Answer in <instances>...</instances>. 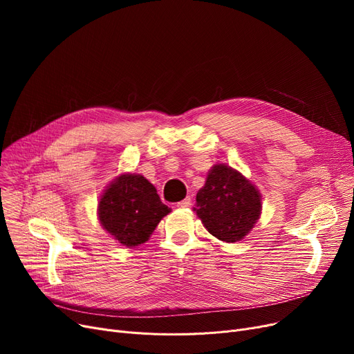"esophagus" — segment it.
<instances>
[{"instance_id":"34e87169","label":"esophagus","mask_w":354,"mask_h":354,"mask_svg":"<svg viewBox=\"0 0 354 354\" xmlns=\"http://www.w3.org/2000/svg\"><path fill=\"white\" fill-rule=\"evenodd\" d=\"M192 205V201H191V198H185L183 201H180V202H178L176 203V207L178 208H189Z\"/></svg>"}]
</instances>
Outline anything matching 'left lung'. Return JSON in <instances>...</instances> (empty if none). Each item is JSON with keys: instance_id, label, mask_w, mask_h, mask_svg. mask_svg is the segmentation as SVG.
I'll list each match as a JSON object with an SVG mask.
<instances>
[{"instance_id": "8db88e82", "label": "left lung", "mask_w": 354, "mask_h": 354, "mask_svg": "<svg viewBox=\"0 0 354 354\" xmlns=\"http://www.w3.org/2000/svg\"><path fill=\"white\" fill-rule=\"evenodd\" d=\"M261 195L254 185L227 165H214L196 194V212L209 234L236 243L250 234L261 215Z\"/></svg>"}]
</instances>
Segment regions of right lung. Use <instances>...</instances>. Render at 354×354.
<instances>
[{
	"label": "right lung",
	"instance_id": "obj_1",
	"mask_svg": "<svg viewBox=\"0 0 354 354\" xmlns=\"http://www.w3.org/2000/svg\"><path fill=\"white\" fill-rule=\"evenodd\" d=\"M169 212L153 185L135 174L118 176L104 189L97 207L102 227L127 248L146 243Z\"/></svg>",
	"mask_w": 354,
	"mask_h": 354
}]
</instances>
